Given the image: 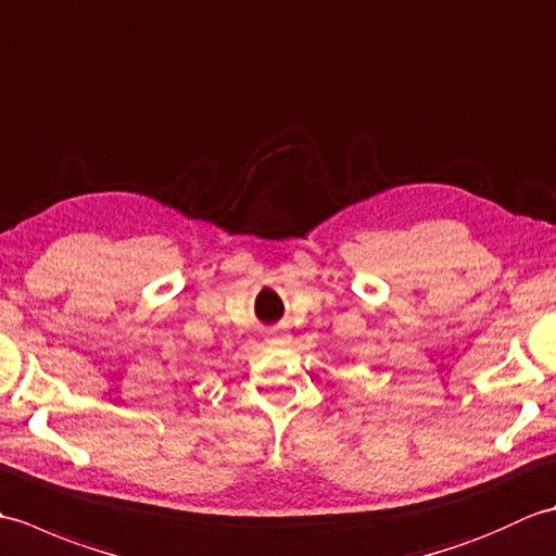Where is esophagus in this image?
<instances>
[{
    "label": "esophagus",
    "instance_id": "esophagus-1",
    "mask_svg": "<svg viewBox=\"0 0 556 556\" xmlns=\"http://www.w3.org/2000/svg\"><path fill=\"white\" fill-rule=\"evenodd\" d=\"M287 341H289V334L281 332V329H275V332L267 334V344H269V346L281 349V346H287Z\"/></svg>",
    "mask_w": 556,
    "mask_h": 556
}]
</instances>
